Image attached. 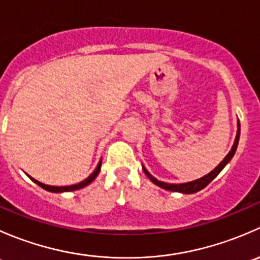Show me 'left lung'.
<instances>
[{
	"label": "left lung",
	"mask_w": 260,
	"mask_h": 260,
	"mask_svg": "<svg viewBox=\"0 0 260 260\" xmlns=\"http://www.w3.org/2000/svg\"><path fill=\"white\" fill-rule=\"evenodd\" d=\"M239 136H240V123H239V120H238L237 137H235L234 145H233L232 149L229 151V153L225 156V158L222 159V161L220 162V164L217 165V166L215 167V169L212 170L211 172H209L208 175H205V176L201 177V179L193 180V181H190V182H185V183H167V182H162V181H158L157 179H154V177L152 176V175L149 174V172L147 171V170L143 166H142V169H143V171H145V174L147 175V177H148V179L151 180L152 182L154 183V185L158 186V187L165 188V190H169V191H174V192L195 193V192H198V191L203 190L204 187H206V186H208L209 183H210L211 181L214 180L215 177H216L217 175L220 174V172H221V170L224 169V167L226 166L228 164H229V161L233 158L235 151H237L238 142H239Z\"/></svg>",
	"instance_id": "8db88e82"
}]
</instances>
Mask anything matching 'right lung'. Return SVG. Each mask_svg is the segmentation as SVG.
Masks as SVG:
<instances>
[{
  "label": "right lung",
  "instance_id": "right-lung-1",
  "mask_svg": "<svg viewBox=\"0 0 260 260\" xmlns=\"http://www.w3.org/2000/svg\"><path fill=\"white\" fill-rule=\"evenodd\" d=\"M101 166H102V161H99L96 169L94 170L93 174H91L88 179L81 181V182H79V183H75V185H70V186H50V185H45V183L40 182V181L32 179V177H30V179L32 180L35 183H38L40 187H43L44 190L50 191V192H68V191H75V190H79V188H83V187H85V186H88L91 181L98 176L99 171H101Z\"/></svg>",
  "mask_w": 260,
  "mask_h": 260
}]
</instances>
